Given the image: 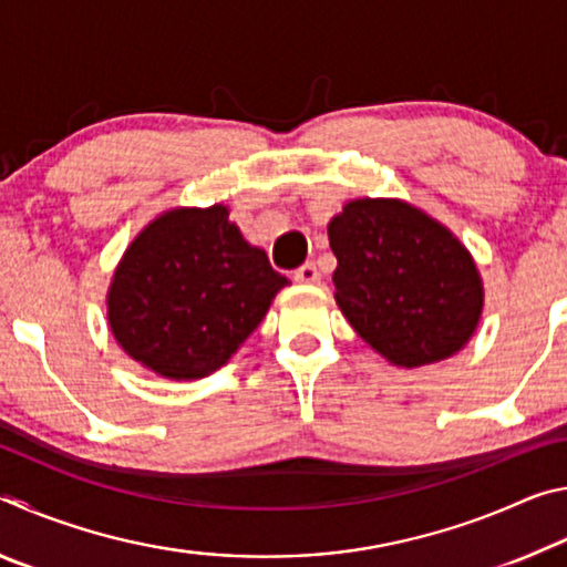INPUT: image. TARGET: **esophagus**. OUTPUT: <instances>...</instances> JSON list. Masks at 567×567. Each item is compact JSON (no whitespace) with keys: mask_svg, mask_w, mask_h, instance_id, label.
I'll list each match as a JSON object with an SVG mask.
<instances>
[{"mask_svg":"<svg viewBox=\"0 0 567 567\" xmlns=\"http://www.w3.org/2000/svg\"><path fill=\"white\" fill-rule=\"evenodd\" d=\"M295 280L297 282H318L320 280V272L318 267H315V262H305L295 270Z\"/></svg>","mask_w":567,"mask_h":567,"instance_id":"obj_1","label":"esophagus"}]
</instances>
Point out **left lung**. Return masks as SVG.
Segmentation results:
<instances>
[{"label":"left lung","instance_id":"1","mask_svg":"<svg viewBox=\"0 0 567 567\" xmlns=\"http://www.w3.org/2000/svg\"><path fill=\"white\" fill-rule=\"evenodd\" d=\"M334 300L400 368L445 360L475 332L483 285L450 229L400 199H354L328 227Z\"/></svg>","mask_w":567,"mask_h":567}]
</instances>
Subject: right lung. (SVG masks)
Returning a JSON list of instances; mask_svg holds the SVG:
<instances>
[{
  "label": "right lung",
  "mask_w": 567,
  "mask_h": 567,
  "mask_svg": "<svg viewBox=\"0 0 567 567\" xmlns=\"http://www.w3.org/2000/svg\"><path fill=\"white\" fill-rule=\"evenodd\" d=\"M285 285L227 207L172 209L124 252L107 318L132 360L162 378L195 380L233 358Z\"/></svg>",
  "instance_id": "right-lung-1"
}]
</instances>
